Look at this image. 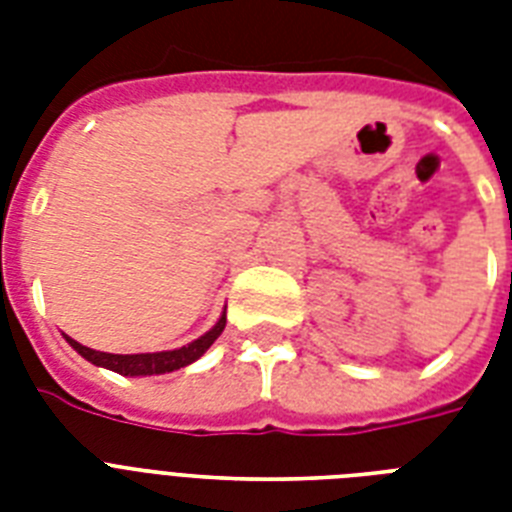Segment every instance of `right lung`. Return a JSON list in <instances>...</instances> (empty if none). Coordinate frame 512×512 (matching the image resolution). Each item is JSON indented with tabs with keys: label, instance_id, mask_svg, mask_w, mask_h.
<instances>
[{
	"label": "right lung",
	"instance_id": "right-lung-1",
	"mask_svg": "<svg viewBox=\"0 0 512 512\" xmlns=\"http://www.w3.org/2000/svg\"><path fill=\"white\" fill-rule=\"evenodd\" d=\"M223 329H225V313L217 319V324L209 329L207 335H201L199 340L188 342V345H183V348L162 350V353H132V356H122V353H100V350L87 348V345L71 340V337H66V340L68 345H71L79 356L87 358L90 364L111 369V372H119L124 374V377H148V374H167L193 364L196 358H201L204 353H207V348L217 340V337H220Z\"/></svg>",
	"mask_w": 512,
	"mask_h": 512
}]
</instances>
